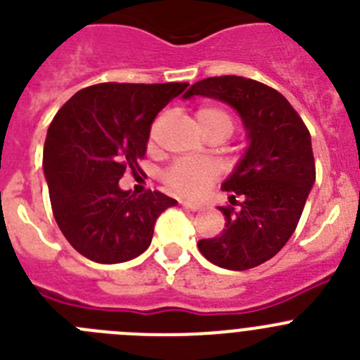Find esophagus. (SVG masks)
Returning a JSON list of instances; mask_svg holds the SVG:
<instances>
[{
  "instance_id": "esophagus-1",
  "label": "esophagus",
  "mask_w": 360,
  "mask_h": 360,
  "mask_svg": "<svg viewBox=\"0 0 360 360\" xmlns=\"http://www.w3.org/2000/svg\"><path fill=\"white\" fill-rule=\"evenodd\" d=\"M181 204H183V206L186 210H190V212H199V210H200V204L195 202V200L183 199V200H181Z\"/></svg>"
}]
</instances>
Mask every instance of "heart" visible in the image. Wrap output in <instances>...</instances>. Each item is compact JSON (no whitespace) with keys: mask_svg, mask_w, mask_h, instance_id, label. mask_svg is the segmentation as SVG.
<instances>
[{"mask_svg":"<svg viewBox=\"0 0 360 360\" xmlns=\"http://www.w3.org/2000/svg\"><path fill=\"white\" fill-rule=\"evenodd\" d=\"M197 124L208 136H220L226 140L235 131V118L219 105H204L197 109ZM163 179L174 192L181 195H199L215 179V168L210 163L192 160H179L165 170Z\"/></svg>","mask_w":360,"mask_h":360,"instance_id":"b5f03b06","label":"heart"}]
</instances>
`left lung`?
I'll return each instance as SVG.
<instances>
[{
    "mask_svg": "<svg viewBox=\"0 0 360 360\" xmlns=\"http://www.w3.org/2000/svg\"><path fill=\"white\" fill-rule=\"evenodd\" d=\"M193 95L233 105L251 141L235 172L222 184L233 204L219 206L226 228L197 245L202 257L219 267H257L287 244L305 208L316 181L310 132L289 100L257 80L210 77L193 84L184 98ZM236 196L241 197L240 203Z\"/></svg>",
    "mask_w": 360,
    "mask_h": 360,
    "instance_id": "left-lung-1",
    "label": "left lung"
}]
</instances>
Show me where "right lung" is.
Returning a JSON list of instances; mask_svg holds the SVG:
<instances>
[{"mask_svg": "<svg viewBox=\"0 0 360 360\" xmlns=\"http://www.w3.org/2000/svg\"><path fill=\"white\" fill-rule=\"evenodd\" d=\"M186 82L84 87L48 129L43 167L51 210L73 249L96 264H120L150 245L156 219L177 200L160 190L141 195L120 190L125 170L145 158L158 112Z\"/></svg>", "mask_w": 360, "mask_h": 360, "instance_id": "obj_1", "label": "right lung"}]
</instances>
